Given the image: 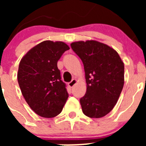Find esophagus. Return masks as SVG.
<instances>
[{"mask_svg":"<svg viewBox=\"0 0 146 146\" xmlns=\"http://www.w3.org/2000/svg\"><path fill=\"white\" fill-rule=\"evenodd\" d=\"M76 82H77V80L73 79V80H72V81H71V82H69V84H68V85H69V87L72 88V87H73V86H74V85L76 84Z\"/></svg>","mask_w":146,"mask_h":146,"instance_id":"esophagus-1","label":"esophagus"}]
</instances>
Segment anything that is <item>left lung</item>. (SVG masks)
<instances>
[{
    "label": "left lung",
    "instance_id": "1",
    "mask_svg": "<svg viewBox=\"0 0 146 146\" xmlns=\"http://www.w3.org/2000/svg\"><path fill=\"white\" fill-rule=\"evenodd\" d=\"M84 66L87 90L80 99L90 118L106 115L117 103L124 83V65L115 50L96 41L71 44Z\"/></svg>",
    "mask_w": 146,
    "mask_h": 146
}]
</instances>
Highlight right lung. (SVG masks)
<instances>
[{"mask_svg":"<svg viewBox=\"0 0 146 146\" xmlns=\"http://www.w3.org/2000/svg\"><path fill=\"white\" fill-rule=\"evenodd\" d=\"M69 46L62 42L44 41L29 50L19 65L17 80L30 108L44 118L61 113L69 97L61 80L58 60Z\"/></svg>","mask_w":146,"mask_h":146,"instance_id":"obj_1","label":"right lung"}]
</instances>
